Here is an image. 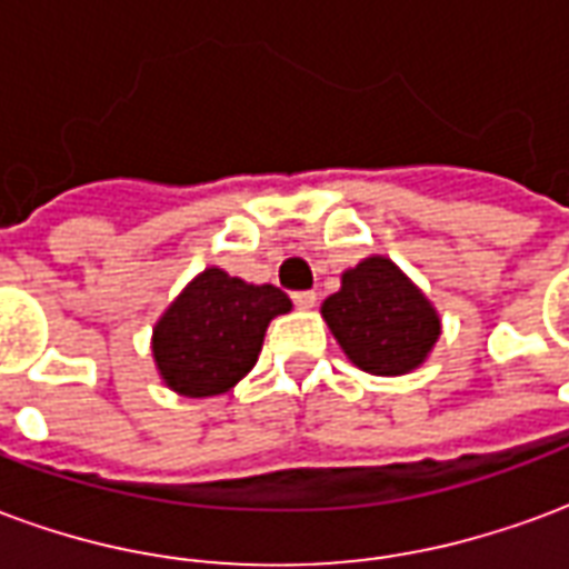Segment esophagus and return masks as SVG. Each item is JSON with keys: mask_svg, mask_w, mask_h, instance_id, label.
<instances>
[{"mask_svg": "<svg viewBox=\"0 0 569 569\" xmlns=\"http://www.w3.org/2000/svg\"><path fill=\"white\" fill-rule=\"evenodd\" d=\"M292 301H296L301 310H310L313 305H317V292H296V296H292Z\"/></svg>", "mask_w": 569, "mask_h": 569, "instance_id": "obj_1", "label": "esophagus"}]
</instances>
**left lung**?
<instances>
[{
	"instance_id": "obj_1",
	"label": "left lung",
	"mask_w": 569,
	"mask_h": 569,
	"mask_svg": "<svg viewBox=\"0 0 569 569\" xmlns=\"http://www.w3.org/2000/svg\"><path fill=\"white\" fill-rule=\"evenodd\" d=\"M322 320L353 366L381 378L423 366L441 335L429 298L383 256L341 273V289L322 301Z\"/></svg>"
}]
</instances>
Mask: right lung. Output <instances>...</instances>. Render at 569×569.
Returning <instances> with one entry per match:
<instances>
[{"instance_id": "add662e5", "label": "right lung", "mask_w": 569, "mask_h": 569, "mask_svg": "<svg viewBox=\"0 0 569 569\" xmlns=\"http://www.w3.org/2000/svg\"><path fill=\"white\" fill-rule=\"evenodd\" d=\"M289 310L292 301L277 286L207 268L154 326L151 357L161 381L191 399L228 393L256 366L268 322Z\"/></svg>"}]
</instances>
